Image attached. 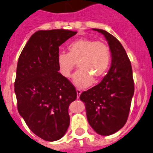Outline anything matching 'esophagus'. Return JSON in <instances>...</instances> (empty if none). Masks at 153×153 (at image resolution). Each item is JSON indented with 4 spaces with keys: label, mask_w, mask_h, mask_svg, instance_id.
I'll use <instances>...</instances> for the list:
<instances>
[{
    "label": "esophagus",
    "mask_w": 153,
    "mask_h": 153,
    "mask_svg": "<svg viewBox=\"0 0 153 153\" xmlns=\"http://www.w3.org/2000/svg\"><path fill=\"white\" fill-rule=\"evenodd\" d=\"M76 91H77V98H78V99H79L80 95H81V91L80 89H77Z\"/></svg>",
    "instance_id": "34e87169"
}]
</instances>
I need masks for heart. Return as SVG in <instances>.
<instances>
[{"mask_svg":"<svg viewBox=\"0 0 153 153\" xmlns=\"http://www.w3.org/2000/svg\"><path fill=\"white\" fill-rule=\"evenodd\" d=\"M67 53H59L57 63L65 78H70L76 67L80 69L75 73L73 82L77 87L85 88L98 81L105 75L111 62V51L102 41L82 38L70 43Z\"/></svg>","mask_w":153,"mask_h":153,"instance_id":"heart-1","label":"heart"}]
</instances>
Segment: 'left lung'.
I'll list each match as a JSON object with an SVG mask.
<instances>
[{
    "label": "left lung",
    "mask_w": 153,
    "mask_h": 153,
    "mask_svg": "<svg viewBox=\"0 0 153 153\" xmlns=\"http://www.w3.org/2000/svg\"><path fill=\"white\" fill-rule=\"evenodd\" d=\"M105 36L112 55L109 72L100 84L84 91L80 100L85 104L90 125L97 134L109 136L126 123L134 93L132 67L125 50L106 31L93 28Z\"/></svg>",
    "instance_id": "1"
}]
</instances>
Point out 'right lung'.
<instances>
[{"label":"right lung","instance_id":"right-lung-1","mask_svg":"<svg viewBox=\"0 0 153 153\" xmlns=\"http://www.w3.org/2000/svg\"><path fill=\"white\" fill-rule=\"evenodd\" d=\"M76 33L65 29L36 31L19 57L14 85L19 113L44 140H59L69 126L68 106L77 92L58 72L57 56L59 47Z\"/></svg>","mask_w":153,"mask_h":153}]
</instances>
